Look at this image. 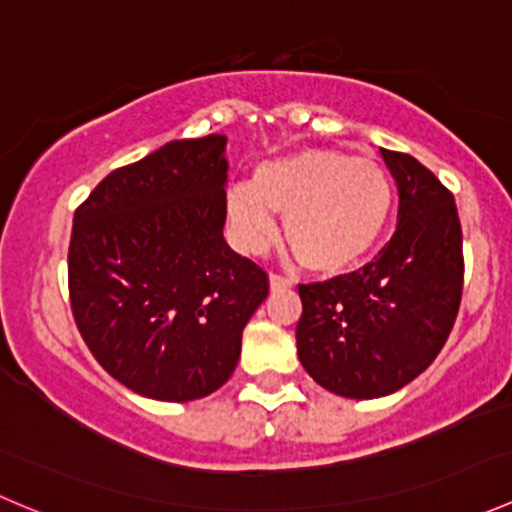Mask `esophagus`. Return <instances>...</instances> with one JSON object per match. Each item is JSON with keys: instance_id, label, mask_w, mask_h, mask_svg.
<instances>
[{"instance_id": "34e87169", "label": "esophagus", "mask_w": 512, "mask_h": 512, "mask_svg": "<svg viewBox=\"0 0 512 512\" xmlns=\"http://www.w3.org/2000/svg\"><path fill=\"white\" fill-rule=\"evenodd\" d=\"M270 287L272 289H282V287H292V280L285 275H277V272H272L270 275Z\"/></svg>"}]
</instances>
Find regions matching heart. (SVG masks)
I'll use <instances>...</instances> for the list:
<instances>
[{"label":"heart","instance_id":"1","mask_svg":"<svg viewBox=\"0 0 512 512\" xmlns=\"http://www.w3.org/2000/svg\"><path fill=\"white\" fill-rule=\"evenodd\" d=\"M225 215L237 245L262 252L285 218V240L299 265L342 275L371 255L394 215V183L371 158L307 148L265 160L252 183L225 193Z\"/></svg>","mask_w":512,"mask_h":512}]
</instances>
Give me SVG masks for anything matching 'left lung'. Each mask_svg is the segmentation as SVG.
Returning a JSON list of instances; mask_svg holds the SVG:
<instances>
[{
  "label": "left lung",
  "mask_w": 512,
  "mask_h": 512,
  "mask_svg": "<svg viewBox=\"0 0 512 512\" xmlns=\"http://www.w3.org/2000/svg\"><path fill=\"white\" fill-rule=\"evenodd\" d=\"M399 185L389 245L361 270L299 285L297 354L347 399L394 394L428 369L461 307L463 232L453 193L414 156L384 151Z\"/></svg>",
  "instance_id": "1"
}]
</instances>
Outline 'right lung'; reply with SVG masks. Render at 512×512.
I'll return each mask as SVG.
<instances>
[{
  "label": "right lung",
  "instance_id": "1",
  "mask_svg": "<svg viewBox=\"0 0 512 512\" xmlns=\"http://www.w3.org/2000/svg\"><path fill=\"white\" fill-rule=\"evenodd\" d=\"M225 136L170 141L76 208L69 297L98 364L136 394L193 401L235 371L267 272L223 237Z\"/></svg>",
  "mask_w": 512,
  "mask_h": 512
}]
</instances>
